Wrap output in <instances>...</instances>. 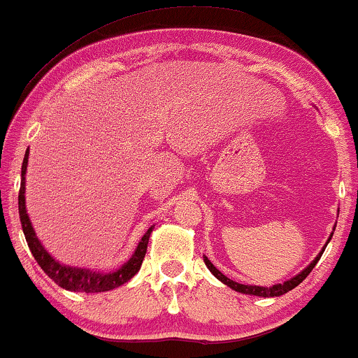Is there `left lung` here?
Here are the masks:
<instances>
[{
    "label": "left lung",
    "mask_w": 358,
    "mask_h": 358,
    "mask_svg": "<svg viewBox=\"0 0 358 358\" xmlns=\"http://www.w3.org/2000/svg\"><path fill=\"white\" fill-rule=\"evenodd\" d=\"M329 241H331V238H329ZM327 246V244H326ZM324 249L326 248H322V251L317 254L316 256V259L315 261H313L310 266H308L305 271L303 272H300L298 273L296 277H293V278H290V280H287V282H283V283H278V285H273V287H256V285H243V283H238V282H233L231 278H228V277H224L222 272L218 271L217 267L213 266L212 262L208 261L207 257H203V262H205V266L208 267V271L213 273L215 277L218 278V280H222L224 285H228L229 288H233V290H236V292H239V293H246V295H256V296H264V298H271V296H280V295H285L287 292H290V290H293V288L295 287H298L300 285V283L305 280V278L310 275V272L313 271V268H315V266L317 264V261H320L321 259V256H322V252H324Z\"/></svg>",
    "instance_id": "8db88e82"
}]
</instances>
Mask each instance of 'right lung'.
I'll return each mask as SVG.
<instances>
[{
    "label": "right lung",
    "instance_id": "right-lung-1",
    "mask_svg": "<svg viewBox=\"0 0 358 358\" xmlns=\"http://www.w3.org/2000/svg\"><path fill=\"white\" fill-rule=\"evenodd\" d=\"M27 159H29V150L26 151V156H24V161H22L21 189H19V218H21L22 231H24V236H26L27 246L31 249L34 259H36L42 271L45 272L47 275L57 283V285H60L62 288H65V290H71V292H86V293L109 292V290H114L117 287L124 285L125 282H129L130 278L140 271L141 262H143L145 254H146V248H148L150 234L153 231V227L145 233L143 238H141V241L138 243V248H136L134 256L130 257V261L124 264V266L115 272H110V273L92 272V271H86V268H75V267L63 266V264H58L55 259L50 257V254L43 249L41 241H38L36 236V231H34L31 220L27 217L26 197H24V192H26Z\"/></svg>",
    "mask_w": 358,
    "mask_h": 358
}]
</instances>
